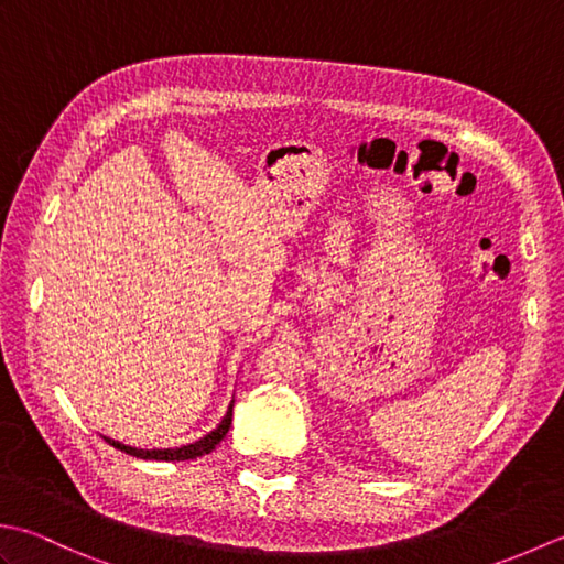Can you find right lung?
<instances>
[{"label":"right lung","instance_id":"1","mask_svg":"<svg viewBox=\"0 0 564 564\" xmlns=\"http://www.w3.org/2000/svg\"><path fill=\"white\" fill-rule=\"evenodd\" d=\"M232 404L235 400L230 402V406H227L225 416L220 419V424L215 426L213 431H208L206 436H200L198 441H191V443H184V446H176V448H135V446H126V443L121 441H113L109 436H104L106 441L111 443L113 448L123 451L128 455H133V458H142V460H194V458H200V455L210 453L218 443L225 438L227 431H230V424H232Z\"/></svg>","mask_w":564,"mask_h":564}]
</instances>
